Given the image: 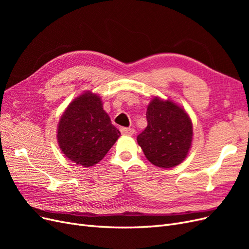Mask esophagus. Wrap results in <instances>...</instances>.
<instances>
[{"instance_id":"1","label":"esophagus","mask_w":249,"mask_h":249,"mask_svg":"<svg viewBox=\"0 0 249 249\" xmlns=\"http://www.w3.org/2000/svg\"><path fill=\"white\" fill-rule=\"evenodd\" d=\"M120 132H122L123 135H127V136H131L135 133V130L132 129V127H122L120 129Z\"/></svg>"}]
</instances>
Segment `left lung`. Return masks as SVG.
Wrapping results in <instances>:
<instances>
[{"label":"left lung","mask_w":249,"mask_h":249,"mask_svg":"<svg viewBox=\"0 0 249 249\" xmlns=\"http://www.w3.org/2000/svg\"><path fill=\"white\" fill-rule=\"evenodd\" d=\"M146 119L147 126L137 137L146 159L161 168L182 163L193 136L191 119L186 111L169 100L155 97L147 107Z\"/></svg>","instance_id":"8db88e82"}]
</instances>
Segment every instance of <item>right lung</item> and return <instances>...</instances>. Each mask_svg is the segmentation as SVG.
<instances>
[{"label":"right lung","instance_id":"1","mask_svg":"<svg viewBox=\"0 0 249 249\" xmlns=\"http://www.w3.org/2000/svg\"><path fill=\"white\" fill-rule=\"evenodd\" d=\"M119 136L103 109L101 97L90 91L74 99L58 124L57 139L62 153L84 167L99 163Z\"/></svg>","mask_w":249,"mask_h":249}]
</instances>
